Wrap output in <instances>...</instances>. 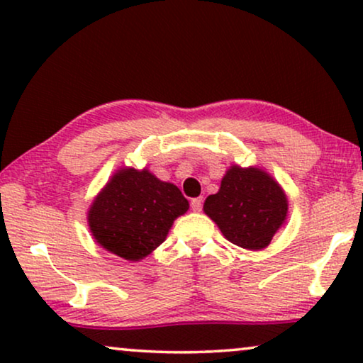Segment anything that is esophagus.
I'll return each mask as SVG.
<instances>
[{"label": "esophagus", "instance_id": "esophagus-1", "mask_svg": "<svg viewBox=\"0 0 363 363\" xmlns=\"http://www.w3.org/2000/svg\"><path fill=\"white\" fill-rule=\"evenodd\" d=\"M203 208V198H193L191 200V210L193 211H201Z\"/></svg>", "mask_w": 363, "mask_h": 363}]
</instances>
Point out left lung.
I'll return each mask as SVG.
<instances>
[{"label":"left lung","instance_id":"1","mask_svg":"<svg viewBox=\"0 0 363 363\" xmlns=\"http://www.w3.org/2000/svg\"><path fill=\"white\" fill-rule=\"evenodd\" d=\"M203 210L233 245L262 250L287 216V200L277 182L259 168L231 167L220 191L206 198Z\"/></svg>","mask_w":363,"mask_h":363}]
</instances>
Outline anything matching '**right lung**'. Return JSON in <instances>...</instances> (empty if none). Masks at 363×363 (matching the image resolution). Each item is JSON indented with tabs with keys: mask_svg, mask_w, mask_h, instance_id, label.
Instances as JSON below:
<instances>
[{
	"mask_svg": "<svg viewBox=\"0 0 363 363\" xmlns=\"http://www.w3.org/2000/svg\"><path fill=\"white\" fill-rule=\"evenodd\" d=\"M188 200L173 183L148 170L123 168L99 193L89 210V226L99 245L128 261L160 246Z\"/></svg>",
	"mask_w": 363,
	"mask_h": 363,
	"instance_id": "add662e5",
	"label": "right lung"
}]
</instances>
